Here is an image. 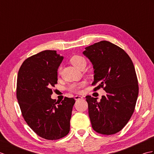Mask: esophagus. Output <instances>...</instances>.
Returning a JSON list of instances; mask_svg holds the SVG:
<instances>
[{
    "label": "esophagus",
    "instance_id": "1",
    "mask_svg": "<svg viewBox=\"0 0 154 154\" xmlns=\"http://www.w3.org/2000/svg\"><path fill=\"white\" fill-rule=\"evenodd\" d=\"M83 98V97L79 96V95H76V96H75V100H79V99H82Z\"/></svg>",
    "mask_w": 154,
    "mask_h": 154
}]
</instances>
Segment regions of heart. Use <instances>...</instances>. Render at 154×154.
Returning a JSON list of instances; mask_svg holds the SVG:
<instances>
[{"instance_id": "b5f03b06", "label": "heart", "mask_w": 154, "mask_h": 154, "mask_svg": "<svg viewBox=\"0 0 154 154\" xmlns=\"http://www.w3.org/2000/svg\"><path fill=\"white\" fill-rule=\"evenodd\" d=\"M71 63L73 64L75 67H76L77 69L80 70H82L83 69L86 67L87 65V60L84 57L81 56L79 55H74L70 59ZM61 71V67H60L58 69L57 73L58 75H60ZM85 83V82H80V83H75L70 84L68 86L67 89L72 92H79L81 88H82Z\"/></svg>"}]
</instances>
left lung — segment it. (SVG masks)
<instances>
[{
	"label": "left lung",
	"instance_id": "1",
	"mask_svg": "<svg viewBox=\"0 0 154 154\" xmlns=\"http://www.w3.org/2000/svg\"><path fill=\"white\" fill-rule=\"evenodd\" d=\"M83 54L93 65V91L103 88L106 93L100 102L86 96L92 127L101 134H114L126 125L135 109L139 87L133 62L123 49L108 41L85 48Z\"/></svg>",
	"mask_w": 154,
	"mask_h": 154
}]
</instances>
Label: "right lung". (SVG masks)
I'll use <instances>...</instances> for the list:
<instances>
[{
  "mask_svg": "<svg viewBox=\"0 0 154 154\" xmlns=\"http://www.w3.org/2000/svg\"><path fill=\"white\" fill-rule=\"evenodd\" d=\"M63 57L45 50L27 58L18 71L16 97L22 116L37 135L55 140L67 136L73 98L55 102L51 87L57 83V69Z\"/></svg>",
  "mask_w": 154,
  "mask_h": 154,
  "instance_id": "1",
  "label": "right lung"
}]
</instances>
